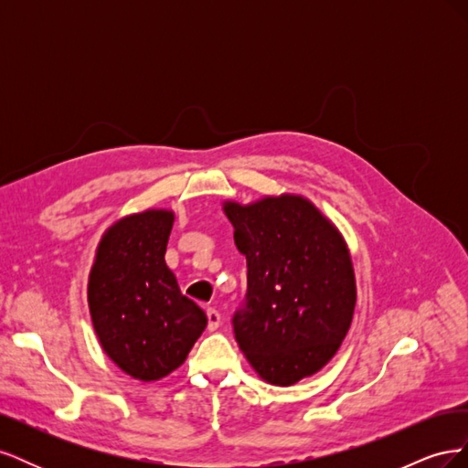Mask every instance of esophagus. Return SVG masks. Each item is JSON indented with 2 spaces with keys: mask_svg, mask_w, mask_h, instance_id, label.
I'll return each mask as SVG.
<instances>
[{
  "mask_svg": "<svg viewBox=\"0 0 468 468\" xmlns=\"http://www.w3.org/2000/svg\"><path fill=\"white\" fill-rule=\"evenodd\" d=\"M207 318H208V330H210V332L218 330V325H220V314H218V310L208 308V310H207Z\"/></svg>",
  "mask_w": 468,
  "mask_h": 468,
  "instance_id": "esophagus-1",
  "label": "esophagus"
}]
</instances>
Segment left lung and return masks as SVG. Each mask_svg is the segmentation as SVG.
<instances>
[{"mask_svg": "<svg viewBox=\"0 0 468 468\" xmlns=\"http://www.w3.org/2000/svg\"><path fill=\"white\" fill-rule=\"evenodd\" d=\"M234 242L248 261L246 306L236 342L269 385L291 387L330 363L357 303L344 234L299 193L224 201Z\"/></svg>", "mask_w": 468, "mask_h": 468, "instance_id": "obj_1", "label": "left lung"}]
</instances>
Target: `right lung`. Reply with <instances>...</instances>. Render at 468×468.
<instances>
[{
	"instance_id": "right-lung-1",
	"label": "right lung",
	"mask_w": 468,
	"mask_h": 468,
	"mask_svg": "<svg viewBox=\"0 0 468 468\" xmlns=\"http://www.w3.org/2000/svg\"><path fill=\"white\" fill-rule=\"evenodd\" d=\"M172 208L121 217L99 239L88 279L93 330L107 357L136 380L154 382L186 363L207 314L165 265Z\"/></svg>"
}]
</instances>
